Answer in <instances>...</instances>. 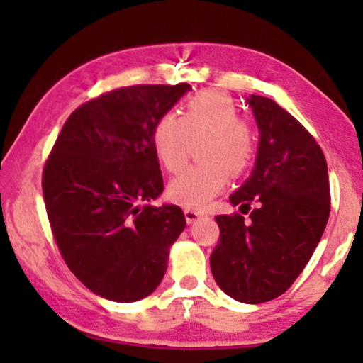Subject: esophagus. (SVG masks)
<instances>
[{"label":"esophagus","instance_id":"esophagus-1","mask_svg":"<svg viewBox=\"0 0 363 363\" xmlns=\"http://www.w3.org/2000/svg\"><path fill=\"white\" fill-rule=\"evenodd\" d=\"M201 215H203V213H200V211H195V210H190V208H185V218H186L188 223L196 221Z\"/></svg>","mask_w":363,"mask_h":363}]
</instances>
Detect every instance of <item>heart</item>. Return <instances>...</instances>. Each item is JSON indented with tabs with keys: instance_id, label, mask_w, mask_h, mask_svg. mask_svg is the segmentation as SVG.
Masks as SVG:
<instances>
[{
	"instance_id": "1",
	"label": "heart",
	"mask_w": 363,
	"mask_h": 363,
	"mask_svg": "<svg viewBox=\"0 0 363 363\" xmlns=\"http://www.w3.org/2000/svg\"><path fill=\"white\" fill-rule=\"evenodd\" d=\"M203 163L186 168L168 185V196L178 205L200 210L230 180V170L240 173L255 155V132L238 117L233 99L220 91H203L190 97L183 116L167 112L153 127L158 160L177 173L190 160L196 142Z\"/></svg>"
}]
</instances>
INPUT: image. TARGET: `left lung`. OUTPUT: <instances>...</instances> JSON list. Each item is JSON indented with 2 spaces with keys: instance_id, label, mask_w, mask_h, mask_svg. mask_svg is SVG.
<instances>
[{
  "instance_id": "obj_1",
  "label": "left lung",
  "mask_w": 363,
  "mask_h": 363,
  "mask_svg": "<svg viewBox=\"0 0 363 363\" xmlns=\"http://www.w3.org/2000/svg\"><path fill=\"white\" fill-rule=\"evenodd\" d=\"M259 127L251 177L230 196L251 210L216 216L220 241L210 264L233 299L261 304L289 289L319 245L330 215L324 152L302 123L271 99H247ZM246 211V213H247Z\"/></svg>"
}]
</instances>
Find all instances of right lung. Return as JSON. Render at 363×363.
Listing matches in <instances>:
<instances>
[{
    "label": "right lung",
    "instance_id": "1",
    "mask_svg": "<svg viewBox=\"0 0 363 363\" xmlns=\"http://www.w3.org/2000/svg\"><path fill=\"white\" fill-rule=\"evenodd\" d=\"M190 89L138 84L91 99L69 116L44 165V205L62 259L108 301L152 294L185 230L180 206L145 203L163 191L153 127Z\"/></svg>",
    "mask_w": 363,
    "mask_h": 363
}]
</instances>
